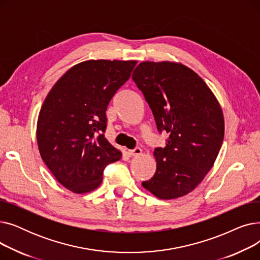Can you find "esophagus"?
<instances>
[{
  "instance_id": "esophagus-1",
  "label": "esophagus",
  "mask_w": 260,
  "mask_h": 260,
  "mask_svg": "<svg viewBox=\"0 0 260 260\" xmlns=\"http://www.w3.org/2000/svg\"><path fill=\"white\" fill-rule=\"evenodd\" d=\"M128 154L133 157H136V156H139L142 154V149L140 147H136L135 149H131V151H128Z\"/></svg>"
}]
</instances>
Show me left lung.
Wrapping results in <instances>:
<instances>
[{"instance_id":"8db88e82","label":"left lung","mask_w":260,"mask_h":260,"mask_svg":"<svg viewBox=\"0 0 260 260\" xmlns=\"http://www.w3.org/2000/svg\"><path fill=\"white\" fill-rule=\"evenodd\" d=\"M133 80L151 107L158 131L170 134L157 147V170L142 186L159 199L188 194L213 168L224 137L219 102L193 70L182 63L145 61Z\"/></svg>"}]
</instances>
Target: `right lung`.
<instances>
[{
    "label": "right lung",
    "instance_id": "add662e5",
    "mask_svg": "<svg viewBox=\"0 0 260 260\" xmlns=\"http://www.w3.org/2000/svg\"><path fill=\"white\" fill-rule=\"evenodd\" d=\"M137 61L87 60L52 86L38 117L41 158L54 178L76 194L97 188L103 170L122 153L104 137L106 108Z\"/></svg>",
    "mask_w": 260,
    "mask_h": 260
}]
</instances>
